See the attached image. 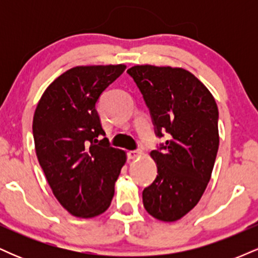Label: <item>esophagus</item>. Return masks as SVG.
Returning a JSON list of instances; mask_svg holds the SVG:
<instances>
[{
	"label": "esophagus",
	"mask_w": 258,
	"mask_h": 258,
	"mask_svg": "<svg viewBox=\"0 0 258 258\" xmlns=\"http://www.w3.org/2000/svg\"><path fill=\"white\" fill-rule=\"evenodd\" d=\"M141 154H142L141 150H130V152H128V158L130 159L139 158V156H141Z\"/></svg>",
	"instance_id": "34e87169"
}]
</instances>
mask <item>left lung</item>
Masks as SVG:
<instances>
[{"mask_svg": "<svg viewBox=\"0 0 258 258\" xmlns=\"http://www.w3.org/2000/svg\"><path fill=\"white\" fill-rule=\"evenodd\" d=\"M133 79L149 109L158 137L168 141L150 156L158 176L143 190V205L156 220L174 222L199 203L217 156L218 108L210 91L182 68L136 65Z\"/></svg>", "mask_w": 258, "mask_h": 258, "instance_id": "8db88e82", "label": "left lung"}]
</instances>
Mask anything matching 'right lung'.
<instances>
[{"instance_id": "1", "label": "right lung", "mask_w": 258, "mask_h": 258, "mask_svg": "<svg viewBox=\"0 0 258 258\" xmlns=\"http://www.w3.org/2000/svg\"><path fill=\"white\" fill-rule=\"evenodd\" d=\"M126 65L75 67L47 87L32 120L35 150L53 194L73 216L91 218L108 210L126 162L112 148L96 104Z\"/></svg>"}]
</instances>
